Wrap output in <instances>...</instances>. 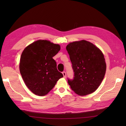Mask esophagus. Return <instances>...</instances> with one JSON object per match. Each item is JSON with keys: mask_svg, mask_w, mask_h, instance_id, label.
I'll return each mask as SVG.
<instances>
[{"mask_svg": "<svg viewBox=\"0 0 126 126\" xmlns=\"http://www.w3.org/2000/svg\"><path fill=\"white\" fill-rule=\"evenodd\" d=\"M62 74H63V77H64V78H65L66 77V73L65 71H63L62 72Z\"/></svg>", "mask_w": 126, "mask_h": 126, "instance_id": "34e87169", "label": "esophagus"}]
</instances>
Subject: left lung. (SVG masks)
<instances>
[{"label":"left lung","mask_w":126,"mask_h":126,"mask_svg":"<svg viewBox=\"0 0 126 126\" xmlns=\"http://www.w3.org/2000/svg\"><path fill=\"white\" fill-rule=\"evenodd\" d=\"M66 49L74 73V79H68L71 89L81 96L94 92L101 83L106 71L103 53L85 40L70 43Z\"/></svg>","instance_id":"obj_1"}]
</instances>
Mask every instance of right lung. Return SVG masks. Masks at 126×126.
Instances as JSON below:
<instances>
[{"instance_id": "obj_1", "label": "right lung", "mask_w": 126, "mask_h": 126, "mask_svg": "<svg viewBox=\"0 0 126 126\" xmlns=\"http://www.w3.org/2000/svg\"><path fill=\"white\" fill-rule=\"evenodd\" d=\"M60 49V45L38 40L23 50L20 59V73L26 86L35 95H47L63 77L52 58Z\"/></svg>"}]
</instances>
